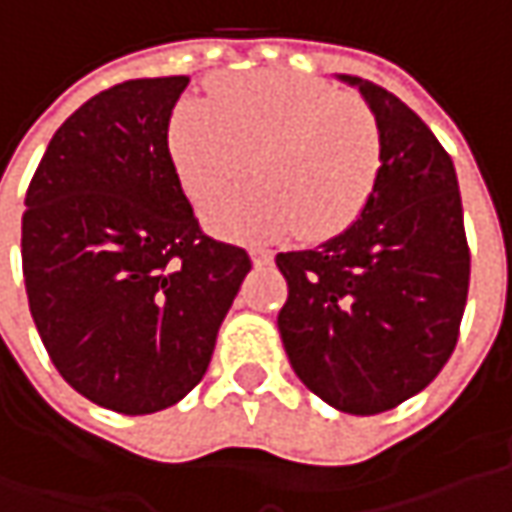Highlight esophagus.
<instances>
[{"instance_id":"obj_1","label":"esophagus","mask_w":512,"mask_h":512,"mask_svg":"<svg viewBox=\"0 0 512 512\" xmlns=\"http://www.w3.org/2000/svg\"><path fill=\"white\" fill-rule=\"evenodd\" d=\"M250 259H253V265L256 267L270 265V262H273V253L265 250V247H250Z\"/></svg>"}]
</instances>
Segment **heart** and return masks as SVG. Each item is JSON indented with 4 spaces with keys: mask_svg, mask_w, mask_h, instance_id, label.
I'll list each match as a JSON object with an SVG mask.
<instances>
[{
    "mask_svg": "<svg viewBox=\"0 0 512 512\" xmlns=\"http://www.w3.org/2000/svg\"><path fill=\"white\" fill-rule=\"evenodd\" d=\"M168 156L196 207L210 205L250 168L256 185L207 210L227 239L262 242L299 227L325 242L353 225L382 170L376 116L342 90L287 70L222 79L205 99L179 102Z\"/></svg>",
    "mask_w": 512,
    "mask_h": 512,
    "instance_id": "heart-1",
    "label": "heart"
}]
</instances>
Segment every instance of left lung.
<instances>
[{"instance_id": "obj_1", "label": "left lung", "mask_w": 512, "mask_h": 512, "mask_svg": "<svg viewBox=\"0 0 512 512\" xmlns=\"http://www.w3.org/2000/svg\"><path fill=\"white\" fill-rule=\"evenodd\" d=\"M382 133L362 216L313 250L279 253V333L296 376L330 407L376 416L439 376L459 339L470 250L453 159L399 96L359 76Z\"/></svg>"}]
</instances>
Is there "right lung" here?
<instances>
[{"label":"right lung","instance_id":"obj_1","mask_svg":"<svg viewBox=\"0 0 512 512\" xmlns=\"http://www.w3.org/2000/svg\"><path fill=\"white\" fill-rule=\"evenodd\" d=\"M187 76L96 93L33 173L22 216L30 316L62 379L125 416L165 410L202 382L250 270L202 233L168 156Z\"/></svg>","mask_w":512,"mask_h":512}]
</instances>
